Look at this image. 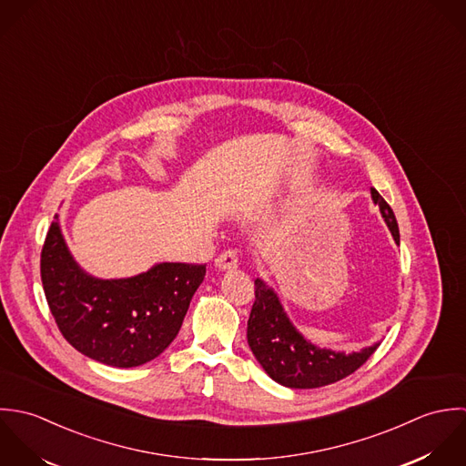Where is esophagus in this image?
<instances>
[{"label": "esophagus", "instance_id": "34e87169", "mask_svg": "<svg viewBox=\"0 0 466 466\" xmlns=\"http://www.w3.org/2000/svg\"><path fill=\"white\" fill-rule=\"evenodd\" d=\"M216 267L219 270H232V268H238L239 267V258H238V252L236 250H225L223 254H219L216 258Z\"/></svg>", "mask_w": 466, "mask_h": 466}]
</instances>
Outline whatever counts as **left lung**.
I'll use <instances>...</instances> for the list:
<instances>
[{
    "label": "left lung",
    "mask_w": 466,
    "mask_h": 466,
    "mask_svg": "<svg viewBox=\"0 0 466 466\" xmlns=\"http://www.w3.org/2000/svg\"><path fill=\"white\" fill-rule=\"evenodd\" d=\"M371 198L380 207L396 245H400V230L392 208L376 188H371ZM254 284L256 300L247 328L248 346L267 374L284 387L315 389L335 383L366 364L380 346L378 342L350 355L319 348L293 326L274 288L259 278Z\"/></svg>",
    "instance_id": "1"
}]
</instances>
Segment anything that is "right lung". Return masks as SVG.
<instances>
[{"label": "right lung", "instance_id": "obj_1", "mask_svg": "<svg viewBox=\"0 0 466 466\" xmlns=\"http://www.w3.org/2000/svg\"><path fill=\"white\" fill-rule=\"evenodd\" d=\"M205 265L158 263L126 279H98L72 258L56 214L41 252V280L63 337L111 368L151 362L177 339Z\"/></svg>", "mask_w": 466, "mask_h": 466}]
</instances>
